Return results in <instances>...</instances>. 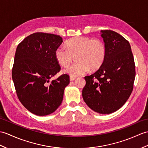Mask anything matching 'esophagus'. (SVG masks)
Here are the masks:
<instances>
[{"label": "esophagus", "mask_w": 148, "mask_h": 148, "mask_svg": "<svg viewBox=\"0 0 148 148\" xmlns=\"http://www.w3.org/2000/svg\"><path fill=\"white\" fill-rule=\"evenodd\" d=\"M75 79H76V77H74V76H71H71H70V81H73L75 80Z\"/></svg>", "instance_id": "esophagus-1"}]
</instances>
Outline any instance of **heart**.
<instances>
[{"mask_svg":"<svg viewBox=\"0 0 148 148\" xmlns=\"http://www.w3.org/2000/svg\"><path fill=\"white\" fill-rule=\"evenodd\" d=\"M67 49L59 46L55 51L57 61L62 66H67L76 56L77 62L64 70L71 76L83 74L90 69H96L103 62L106 49L101 40L84 36H75L66 42Z\"/></svg>","mask_w":148,"mask_h":148,"instance_id":"heart-1","label":"heart"}]
</instances>
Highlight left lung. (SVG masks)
<instances>
[{"instance_id": "left-lung-1", "label": "left lung", "mask_w": 148, "mask_h": 148, "mask_svg": "<svg viewBox=\"0 0 148 148\" xmlns=\"http://www.w3.org/2000/svg\"><path fill=\"white\" fill-rule=\"evenodd\" d=\"M106 49L105 59L98 69L84 77L82 98L92 110L110 114L118 110L133 90L136 71L129 42L119 33L101 30Z\"/></svg>"}]
</instances>
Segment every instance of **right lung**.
<instances>
[{
	"label": "right lung",
	"instance_id": "obj_1",
	"mask_svg": "<svg viewBox=\"0 0 148 148\" xmlns=\"http://www.w3.org/2000/svg\"><path fill=\"white\" fill-rule=\"evenodd\" d=\"M63 42L58 35L35 33L17 47L12 77L21 103L38 116L51 114L62 101L69 76L63 74L51 80L60 71L55 51Z\"/></svg>",
	"mask_w": 148,
	"mask_h": 148
}]
</instances>
